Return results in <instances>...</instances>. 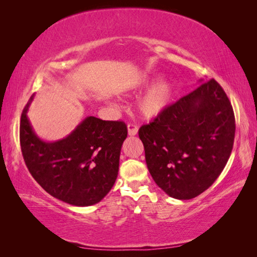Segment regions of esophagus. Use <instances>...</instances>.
<instances>
[{"label": "esophagus", "instance_id": "esophagus-1", "mask_svg": "<svg viewBox=\"0 0 257 257\" xmlns=\"http://www.w3.org/2000/svg\"><path fill=\"white\" fill-rule=\"evenodd\" d=\"M138 134V125L135 123L128 124V135L129 136H136Z\"/></svg>", "mask_w": 257, "mask_h": 257}]
</instances>
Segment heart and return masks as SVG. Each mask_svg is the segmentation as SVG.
I'll return each instance as SVG.
<instances>
[{
  "label": "heart",
  "mask_w": 257,
  "mask_h": 257,
  "mask_svg": "<svg viewBox=\"0 0 257 257\" xmlns=\"http://www.w3.org/2000/svg\"><path fill=\"white\" fill-rule=\"evenodd\" d=\"M157 78H150L145 81L144 86L148 87L154 84ZM174 95V87L168 80H162L147 92L139 101V111L146 118H155L165 110L171 102Z\"/></svg>",
  "instance_id": "1"
}]
</instances>
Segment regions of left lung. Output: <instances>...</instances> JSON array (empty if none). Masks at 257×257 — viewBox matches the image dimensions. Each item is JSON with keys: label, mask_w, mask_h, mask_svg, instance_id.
<instances>
[{"label": "left lung", "mask_w": 257, "mask_h": 257, "mask_svg": "<svg viewBox=\"0 0 257 257\" xmlns=\"http://www.w3.org/2000/svg\"><path fill=\"white\" fill-rule=\"evenodd\" d=\"M235 117L220 84L210 79L141 125L146 162L159 188L190 200L209 189L231 156Z\"/></svg>", "instance_id": "1"}]
</instances>
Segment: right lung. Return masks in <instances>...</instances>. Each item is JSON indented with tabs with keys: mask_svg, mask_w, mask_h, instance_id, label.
Instances as JSON below:
<instances>
[{
	"mask_svg": "<svg viewBox=\"0 0 257 257\" xmlns=\"http://www.w3.org/2000/svg\"><path fill=\"white\" fill-rule=\"evenodd\" d=\"M32 100L33 96L20 124L22 155L32 177L47 193L68 204L98 203L117 179L127 125L89 116L66 138L46 143L35 135L27 118Z\"/></svg>",
	"mask_w": 257,
	"mask_h": 257,
	"instance_id": "right-lung-1",
	"label": "right lung"
}]
</instances>
